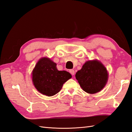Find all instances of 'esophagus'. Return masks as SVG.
Segmentation results:
<instances>
[{"mask_svg": "<svg viewBox=\"0 0 132 132\" xmlns=\"http://www.w3.org/2000/svg\"><path fill=\"white\" fill-rule=\"evenodd\" d=\"M69 72H70V73L72 75H74V74H75V71H74V70H73V69H70V70H69Z\"/></svg>", "mask_w": 132, "mask_h": 132, "instance_id": "1", "label": "esophagus"}]
</instances>
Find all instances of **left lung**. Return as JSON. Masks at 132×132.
Listing matches in <instances>:
<instances>
[{"label": "left lung", "mask_w": 132, "mask_h": 132, "mask_svg": "<svg viewBox=\"0 0 132 132\" xmlns=\"http://www.w3.org/2000/svg\"><path fill=\"white\" fill-rule=\"evenodd\" d=\"M108 77L106 68L97 60L86 62L75 74L82 90L91 94L100 91L105 86Z\"/></svg>", "instance_id": "left-lung-1"}]
</instances>
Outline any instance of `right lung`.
<instances>
[{
	"instance_id": "1",
	"label": "right lung",
	"mask_w": 132,
	"mask_h": 132,
	"mask_svg": "<svg viewBox=\"0 0 132 132\" xmlns=\"http://www.w3.org/2000/svg\"><path fill=\"white\" fill-rule=\"evenodd\" d=\"M32 76L35 87L39 93L48 96L59 93L64 83L71 78V75L68 71H59L57 64L47 57L39 60Z\"/></svg>"
}]
</instances>
